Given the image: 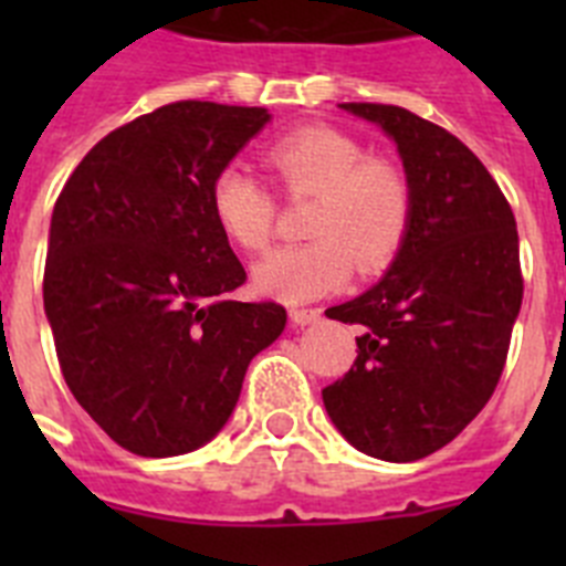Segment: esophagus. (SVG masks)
<instances>
[{
	"label": "esophagus",
	"mask_w": 566,
	"mask_h": 566,
	"mask_svg": "<svg viewBox=\"0 0 566 566\" xmlns=\"http://www.w3.org/2000/svg\"><path fill=\"white\" fill-rule=\"evenodd\" d=\"M294 326H308V323H317L319 319V308H292L289 312Z\"/></svg>",
	"instance_id": "34e87169"
}]
</instances>
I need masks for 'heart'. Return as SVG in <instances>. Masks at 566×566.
<instances>
[{
    "label": "heart",
    "mask_w": 566,
    "mask_h": 566,
    "mask_svg": "<svg viewBox=\"0 0 566 566\" xmlns=\"http://www.w3.org/2000/svg\"><path fill=\"white\" fill-rule=\"evenodd\" d=\"M266 164L289 198L314 203L306 218L312 240L283 247L254 266V286L286 303L339 292L354 266L379 274L402 252L413 221L408 175L343 129L312 124L266 149ZM209 207L223 238L240 252H263L274 234L277 203L247 169L223 167L209 187Z\"/></svg>",
    "instance_id": "heart-1"
}]
</instances>
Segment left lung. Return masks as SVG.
Instances as JSON below:
<instances>
[{
  "label": "left lung",
  "instance_id": "left-lung-1",
  "mask_svg": "<svg viewBox=\"0 0 566 566\" xmlns=\"http://www.w3.org/2000/svg\"><path fill=\"white\" fill-rule=\"evenodd\" d=\"M339 107L397 142L413 221L377 286L326 308L363 337L323 402L357 451L417 462L457 439L496 391L524 294L516 218L457 135L394 104Z\"/></svg>",
  "mask_w": 566,
  "mask_h": 566
}]
</instances>
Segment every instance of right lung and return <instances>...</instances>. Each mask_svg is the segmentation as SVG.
Instances as JSON below:
<instances>
[{
  "instance_id": "obj_1",
  "label": "right lung",
  "mask_w": 566,
  "mask_h": 566,
  "mask_svg": "<svg viewBox=\"0 0 566 566\" xmlns=\"http://www.w3.org/2000/svg\"><path fill=\"white\" fill-rule=\"evenodd\" d=\"M269 122L263 107L175 102L104 135L53 207L44 263L64 382L138 457H178L227 424L258 352L286 326L247 283L209 207L212 178Z\"/></svg>"
}]
</instances>
